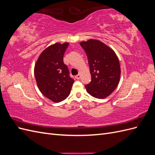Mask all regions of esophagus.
I'll return each instance as SVG.
<instances>
[{
    "label": "esophagus",
    "instance_id": "34e87169",
    "mask_svg": "<svg viewBox=\"0 0 155 155\" xmlns=\"http://www.w3.org/2000/svg\"><path fill=\"white\" fill-rule=\"evenodd\" d=\"M76 79H80V78H81V74H78V75H76Z\"/></svg>",
    "mask_w": 155,
    "mask_h": 155
}]
</instances>
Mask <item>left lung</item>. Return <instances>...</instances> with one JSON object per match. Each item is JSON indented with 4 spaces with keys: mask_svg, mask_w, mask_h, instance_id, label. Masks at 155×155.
<instances>
[{
    "mask_svg": "<svg viewBox=\"0 0 155 155\" xmlns=\"http://www.w3.org/2000/svg\"><path fill=\"white\" fill-rule=\"evenodd\" d=\"M80 45L87 54L92 77L91 82L85 86L87 92L97 99H104L119 84V59L113 50L99 40L81 41Z\"/></svg>",
    "mask_w": 155,
    "mask_h": 155,
    "instance_id": "1",
    "label": "left lung"
}]
</instances>
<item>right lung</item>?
I'll list each match as a JSON object with an SVG mask.
<instances>
[{"instance_id": "add662e5", "label": "right lung", "mask_w": 155, "mask_h": 155, "mask_svg": "<svg viewBox=\"0 0 155 155\" xmlns=\"http://www.w3.org/2000/svg\"><path fill=\"white\" fill-rule=\"evenodd\" d=\"M68 45L66 42L50 45L41 53L35 64L34 75L39 90L55 103L66 99L74 82L63 62V55Z\"/></svg>"}]
</instances>
